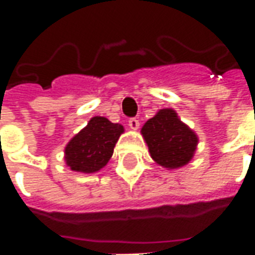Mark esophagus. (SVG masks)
<instances>
[{
  "label": "esophagus",
  "instance_id": "obj_1",
  "mask_svg": "<svg viewBox=\"0 0 255 255\" xmlns=\"http://www.w3.org/2000/svg\"><path fill=\"white\" fill-rule=\"evenodd\" d=\"M139 124H140V123H139L138 119H135V117H131V119L128 120V126H129L131 129H138Z\"/></svg>",
  "mask_w": 255,
  "mask_h": 255
}]
</instances>
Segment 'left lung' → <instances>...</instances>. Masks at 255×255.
I'll list each match as a JSON object with an SVG mask.
<instances>
[{
  "label": "left lung",
  "instance_id": "1",
  "mask_svg": "<svg viewBox=\"0 0 255 255\" xmlns=\"http://www.w3.org/2000/svg\"><path fill=\"white\" fill-rule=\"evenodd\" d=\"M151 158L158 165L176 169L187 165L197 150L198 136L173 109H161L142 127Z\"/></svg>",
  "mask_w": 255,
  "mask_h": 255
}]
</instances>
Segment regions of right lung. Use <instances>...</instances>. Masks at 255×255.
I'll return each mask as SVG.
<instances>
[{"instance_id": "right-lung-1", "label": "right lung", "mask_w": 255, "mask_h": 255, "mask_svg": "<svg viewBox=\"0 0 255 255\" xmlns=\"http://www.w3.org/2000/svg\"><path fill=\"white\" fill-rule=\"evenodd\" d=\"M123 132L122 124H115L106 117H93L65 146V164L75 172H98L111 160Z\"/></svg>"}]
</instances>
